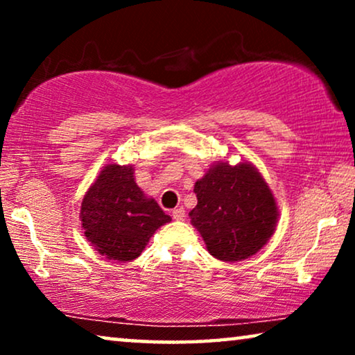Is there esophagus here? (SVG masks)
Masks as SVG:
<instances>
[{"label": "esophagus", "instance_id": "1", "mask_svg": "<svg viewBox=\"0 0 355 355\" xmlns=\"http://www.w3.org/2000/svg\"><path fill=\"white\" fill-rule=\"evenodd\" d=\"M173 218L176 221H182L186 218V210L184 208H176V210H173Z\"/></svg>", "mask_w": 355, "mask_h": 355}]
</instances>
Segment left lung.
<instances>
[{
  "label": "left lung",
  "instance_id": "left-lung-1",
  "mask_svg": "<svg viewBox=\"0 0 355 355\" xmlns=\"http://www.w3.org/2000/svg\"><path fill=\"white\" fill-rule=\"evenodd\" d=\"M197 205L189 213L207 250L218 260L255 255L278 223L273 192L254 164L215 162L193 186Z\"/></svg>",
  "mask_w": 355,
  "mask_h": 355
}]
</instances>
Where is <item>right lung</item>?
I'll return each mask as SVG.
<instances>
[{"mask_svg":"<svg viewBox=\"0 0 355 355\" xmlns=\"http://www.w3.org/2000/svg\"><path fill=\"white\" fill-rule=\"evenodd\" d=\"M87 241L108 260L130 261L142 254L159 226L171 221L134 179L132 164H106L80 207Z\"/></svg>","mask_w":355,"mask_h":355,"instance_id":"right-lung-1","label":"right lung"}]
</instances>
